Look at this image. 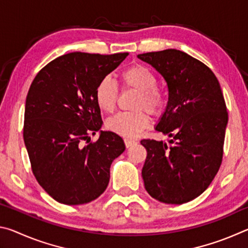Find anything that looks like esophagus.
<instances>
[{
  "instance_id": "obj_1",
  "label": "esophagus",
  "mask_w": 248,
  "mask_h": 248,
  "mask_svg": "<svg viewBox=\"0 0 248 248\" xmlns=\"http://www.w3.org/2000/svg\"><path fill=\"white\" fill-rule=\"evenodd\" d=\"M136 143H137V142L134 141V140L124 139V144H125V146H127V148H130V146H132V145H134Z\"/></svg>"
}]
</instances>
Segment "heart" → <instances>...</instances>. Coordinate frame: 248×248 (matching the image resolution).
<instances>
[{"label":"heart","mask_w":248,"mask_h":248,"mask_svg":"<svg viewBox=\"0 0 248 248\" xmlns=\"http://www.w3.org/2000/svg\"><path fill=\"white\" fill-rule=\"evenodd\" d=\"M120 81L124 90L138 92L132 107L134 111L119 112L107 120L109 131L125 138H134L150 125V116H161L167 105V96L158 87L157 78L152 71L142 64H132L120 73ZM96 105L100 110L108 114L115 111L119 98V91L116 83L106 77L97 83L94 92Z\"/></svg>","instance_id":"1"}]
</instances>
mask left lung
Masks as SVG:
<instances>
[{
	"label": "left lung",
	"mask_w": 248,
	"mask_h": 248,
	"mask_svg": "<svg viewBox=\"0 0 248 248\" xmlns=\"http://www.w3.org/2000/svg\"><path fill=\"white\" fill-rule=\"evenodd\" d=\"M164 78L169 103L156 129L171 138L144 139L146 191L161 202L182 204L207 189L223 157L228 111L219 81L202 62L176 49L139 54Z\"/></svg>",
	"instance_id": "obj_1"
}]
</instances>
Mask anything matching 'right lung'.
I'll return each instance as SVG.
<instances>
[{
  "mask_svg": "<svg viewBox=\"0 0 248 248\" xmlns=\"http://www.w3.org/2000/svg\"><path fill=\"white\" fill-rule=\"evenodd\" d=\"M128 52H71L44 66L29 87L23 136L32 174L63 204L91 202L106 190L112 161L125 146L118 134L102 131L94 92Z\"/></svg>",
  "mask_w": 248,
  "mask_h": 248,
  "instance_id": "obj_1",
  "label": "right lung"
}]
</instances>
